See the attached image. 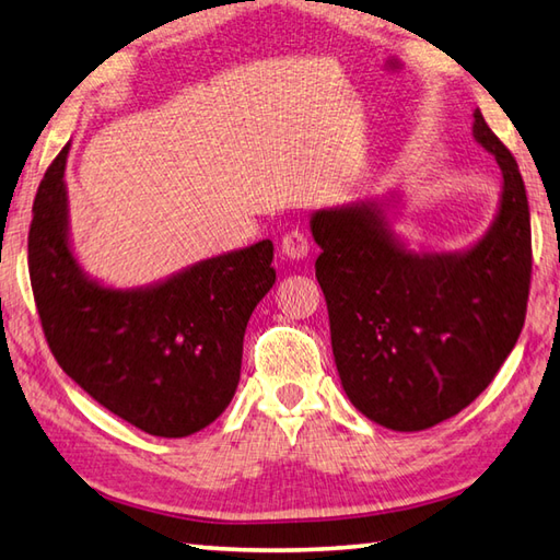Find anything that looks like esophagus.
<instances>
[{"mask_svg":"<svg viewBox=\"0 0 560 560\" xmlns=\"http://www.w3.org/2000/svg\"><path fill=\"white\" fill-rule=\"evenodd\" d=\"M308 252H311V242L301 230H291L281 237V254H283V257L303 259V257H308Z\"/></svg>","mask_w":560,"mask_h":560,"instance_id":"1","label":"esophagus"}]
</instances>
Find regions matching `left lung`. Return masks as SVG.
Masks as SVG:
<instances>
[{"mask_svg":"<svg viewBox=\"0 0 560 560\" xmlns=\"http://www.w3.org/2000/svg\"><path fill=\"white\" fill-rule=\"evenodd\" d=\"M472 137L502 171L494 220L457 252L409 247L394 232L399 196L315 210L311 232L335 364L354 409L392 431L451 419L494 380L524 328L532 279L526 188L475 109Z\"/></svg>","mask_w":560,"mask_h":560,"instance_id":"left-lung-1","label":"left lung"}]
</instances>
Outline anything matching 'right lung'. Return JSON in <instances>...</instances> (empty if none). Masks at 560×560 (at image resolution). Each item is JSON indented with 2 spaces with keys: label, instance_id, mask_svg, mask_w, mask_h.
<instances>
[{
  "label": "right lung",
  "instance_id": "1",
  "mask_svg": "<svg viewBox=\"0 0 560 560\" xmlns=\"http://www.w3.org/2000/svg\"><path fill=\"white\" fill-rule=\"evenodd\" d=\"M68 151L40 180L28 230V277L48 348L107 411L159 439H186L237 392L249 315L277 281L271 240L147 287H109L80 267L70 242Z\"/></svg>",
  "mask_w": 560,
  "mask_h": 560
}]
</instances>
